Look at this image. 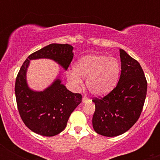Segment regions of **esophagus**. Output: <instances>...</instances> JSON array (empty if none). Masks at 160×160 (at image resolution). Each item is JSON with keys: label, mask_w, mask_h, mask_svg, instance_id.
<instances>
[{"label": "esophagus", "mask_w": 160, "mask_h": 160, "mask_svg": "<svg viewBox=\"0 0 160 160\" xmlns=\"http://www.w3.org/2000/svg\"><path fill=\"white\" fill-rule=\"evenodd\" d=\"M82 101H83V103H87V102H88V101H90V99L88 98V97L83 96V100H82Z\"/></svg>", "instance_id": "34e87169"}]
</instances>
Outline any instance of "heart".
I'll return each mask as SVG.
<instances>
[{
    "label": "heart",
    "instance_id": "heart-1",
    "mask_svg": "<svg viewBox=\"0 0 160 160\" xmlns=\"http://www.w3.org/2000/svg\"><path fill=\"white\" fill-rule=\"evenodd\" d=\"M121 65L117 59L103 55H88L79 59L74 70L67 74L68 80L76 88L82 86L80 77L86 79L89 91L96 96H104L117 85Z\"/></svg>",
    "mask_w": 160,
    "mask_h": 160
}]
</instances>
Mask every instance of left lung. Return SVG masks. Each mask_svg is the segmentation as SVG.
Here are the masks:
<instances>
[{
    "mask_svg": "<svg viewBox=\"0 0 160 160\" xmlns=\"http://www.w3.org/2000/svg\"><path fill=\"white\" fill-rule=\"evenodd\" d=\"M122 71L116 88L104 98H95L92 124L98 134L107 137L129 130L139 118L147 92V81L137 60L120 49Z\"/></svg>",
    "mask_w": 160,
    "mask_h": 160,
    "instance_id": "obj_1",
    "label": "left lung"
}]
</instances>
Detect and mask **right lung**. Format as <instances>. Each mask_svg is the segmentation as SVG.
<instances>
[{
    "instance_id": "add662e5",
    "label": "right lung",
    "mask_w": 160,
    "mask_h": 160,
    "mask_svg": "<svg viewBox=\"0 0 160 160\" xmlns=\"http://www.w3.org/2000/svg\"><path fill=\"white\" fill-rule=\"evenodd\" d=\"M72 49L69 44H50L32 53L18 73L14 88L18 109L25 125L35 133L51 137L65 129L71 113L81 103L82 95L67 90L59 78L43 91L31 90L26 81L30 60L52 59L67 70L73 58Z\"/></svg>"
}]
</instances>
